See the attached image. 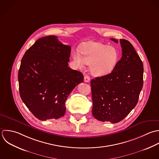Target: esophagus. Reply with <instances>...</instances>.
Masks as SVG:
<instances>
[{"label": "esophagus", "mask_w": 159, "mask_h": 159, "mask_svg": "<svg viewBox=\"0 0 159 159\" xmlns=\"http://www.w3.org/2000/svg\"><path fill=\"white\" fill-rule=\"evenodd\" d=\"M90 80V77L89 75H85V77H84V81L85 82H89Z\"/></svg>", "instance_id": "34e87169"}]
</instances>
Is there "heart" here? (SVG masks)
Wrapping results in <instances>:
<instances>
[{"instance_id":"heart-1","label":"heart","mask_w":159,"mask_h":159,"mask_svg":"<svg viewBox=\"0 0 159 159\" xmlns=\"http://www.w3.org/2000/svg\"><path fill=\"white\" fill-rule=\"evenodd\" d=\"M79 52L73 54L77 66L82 67L90 64V71L93 75L103 76L112 72L119 58L117 49L100 42L88 41L83 44Z\"/></svg>"}]
</instances>
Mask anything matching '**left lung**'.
<instances>
[{"label":"left lung","mask_w":159,"mask_h":159,"mask_svg":"<svg viewBox=\"0 0 159 159\" xmlns=\"http://www.w3.org/2000/svg\"><path fill=\"white\" fill-rule=\"evenodd\" d=\"M111 40L118 43L117 39ZM122 57L112 72L90 82L92 115L101 121L116 123L136 107L143 86V62L131 43L120 39Z\"/></svg>","instance_id":"obj_1"}]
</instances>
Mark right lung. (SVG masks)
<instances>
[{
    "instance_id": "obj_1",
    "label": "right lung",
    "mask_w": 159,
    "mask_h": 159,
    "mask_svg": "<svg viewBox=\"0 0 159 159\" xmlns=\"http://www.w3.org/2000/svg\"><path fill=\"white\" fill-rule=\"evenodd\" d=\"M70 50L51 35L38 39L22 57L18 75L20 97L39 120L63 116L68 96L84 81L80 72L68 67Z\"/></svg>"
}]
</instances>
